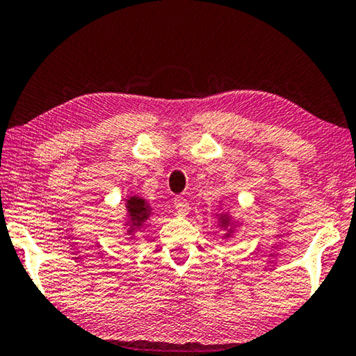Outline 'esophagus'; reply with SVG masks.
<instances>
[{"label":"esophagus","instance_id":"1","mask_svg":"<svg viewBox=\"0 0 356 356\" xmlns=\"http://www.w3.org/2000/svg\"><path fill=\"white\" fill-rule=\"evenodd\" d=\"M174 207H176V212L179 216H188L190 213V202L182 198V196H177L176 200H174Z\"/></svg>","mask_w":356,"mask_h":356}]
</instances>
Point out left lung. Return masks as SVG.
I'll use <instances>...</instances> for the list:
<instances>
[{
    "instance_id": "obj_1",
    "label": "left lung",
    "mask_w": 356,
    "mask_h": 356,
    "mask_svg": "<svg viewBox=\"0 0 356 356\" xmlns=\"http://www.w3.org/2000/svg\"><path fill=\"white\" fill-rule=\"evenodd\" d=\"M216 218H217V227L220 231H223L222 239L228 241L233 239L238 231L242 228V218H236L233 213H229L227 211H223L222 207V201L217 206V212H216Z\"/></svg>"
}]
</instances>
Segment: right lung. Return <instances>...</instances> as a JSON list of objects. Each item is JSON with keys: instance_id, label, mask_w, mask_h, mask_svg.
<instances>
[{"instance_id": "add662e5", "label": "right lung", "mask_w": 356, "mask_h": 356, "mask_svg": "<svg viewBox=\"0 0 356 356\" xmlns=\"http://www.w3.org/2000/svg\"><path fill=\"white\" fill-rule=\"evenodd\" d=\"M150 202L140 195H128L125 198V216H123V229H125L127 239H134L136 234L144 228V225L152 217Z\"/></svg>"}]
</instances>
